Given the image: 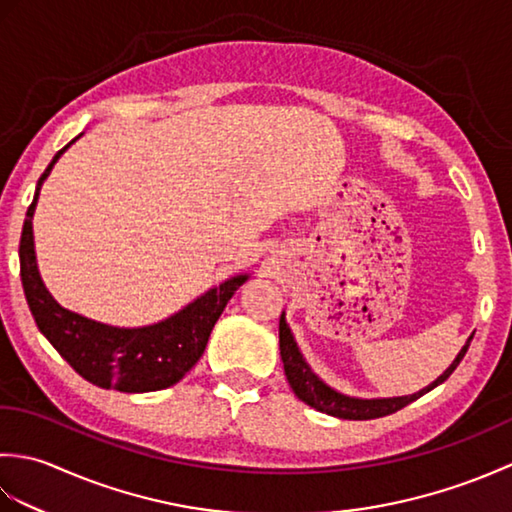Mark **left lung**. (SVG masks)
<instances>
[{"instance_id": "1", "label": "left lung", "mask_w": 512, "mask_h": 512, "mask_svg": "<svg viewBox=\"0 0 512 512\" xmlns=\"http://www.w3.org/2000/svg\"><path fill=\"white\" fill-rule=\"evenodd\" d=\"M473 341V336L466 345L462 347V352L455 358L453 365L444 372L436 383H431L429 387H424L422 391L413 396H402V398H376V400H361V398H347L339 391H334L332 387H328L319 380L317 376L312 374V369L308 367V363L303 361V356L299 354V347L292 339L290 328L286 325L284 314H281L279 319V350H281V361H284V369H286V378L295 391L297 398L306 402V405L314 407L317 411L328 413V416L334 418H343V420H372V418H383L389 416V413H396L398 409L407 407L409 402L418 400L420 396L427 394L433 387H438L440 383H444L453 372L455 367L460 365V361L464 358L466 350H469V345Z\"/></svg>"}]
</instances>
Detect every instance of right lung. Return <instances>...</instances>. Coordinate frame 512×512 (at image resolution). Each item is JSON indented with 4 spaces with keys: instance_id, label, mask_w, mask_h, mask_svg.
I'll return each mask as SVG.
<instances>
[{
    "instance_id": "add662e5",
    "label": "right lung",
    "mask_w": 512,
    "mask_h": 512,
    "mask_svg": "<svg viewBox=\"0 0 512 512\" xmlns=\"http://www.w3.org/2000/svg\"><path fill=\"white\" fill-rule=\"evenodd\" d=\"M72 143L57 151L48 169L41 173L35 200L28 206L26 222L21 228L19 275L32 319L74 372L96 387L143 394V391L176 385L200 361L215 321L220 319L235 290L244 284L246 275L224 281L167 321L149 328H110L61 308L39 277L35 246H32V213H35L41 182L48 178L54 162Z\"/></svg>"
}]
</instances>
